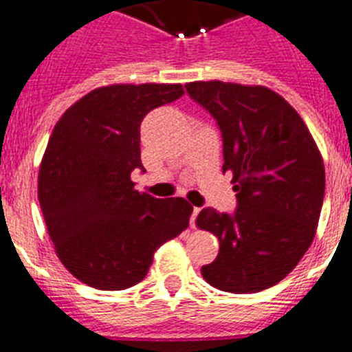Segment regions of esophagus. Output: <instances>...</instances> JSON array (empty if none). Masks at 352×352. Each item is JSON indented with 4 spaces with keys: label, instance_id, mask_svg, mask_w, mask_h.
<instances>
[{
    "label": "esophagus",
    "instance_id": "34e87169",
    "mask_svg": "<svg viewBox=\"0 0 352 352\" xmlns=\"http://www.w3.org/2000/svg\"><path fill=\"white\" fill-rule=\"evenodd\" d=\"M199 211H201V208H194V211H192V217H190V226L192 227H195V220H197Z\"/></svg>",
    "mask_w": 352,
    "mask_h": 352
}]
</instances>
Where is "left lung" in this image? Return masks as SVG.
I'll list each match as a JSON object with an SVG mask.
<instances>
[{
    "label": "left lung",
    "instance_id": "left-lung-1",
    "mask_svg": "<svg viewBox=\"0 0 352 352\" xmlns=\"http://www.w3.org/2000/svg\"><path fill=\"white\" fill-rule=\"evenodd\" d=\"M192 100L217 120L223 173L231 170L238 208H204L197 227L220 241L201 268L226 292H259L284 280L312 245L324 199V164L300 114L264 86L197 80Z\"/></svg>",
    "mask_w": 352,
    "mask_h": 352
}]
</instances>
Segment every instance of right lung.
<instances>
[{
    "mask_svg": "<svg viewBox=\"0 0 352 352\" xmlns=\"http://www.w3.org/2000/svg\"><path fill=\"white\" fill-rule=\"evenodd\" d=\"M182 84L96 88L56 123L38 173V201L56 254L82 284L121 291L139 284L160 245L188 227L183 197L141 194V123L178 100Z\"/></svg>",
    "mask_w": 352,
    "mask_h": 352,
    "instance_id": "obj_1",
    "label": "right lung"
}]
</instances>
